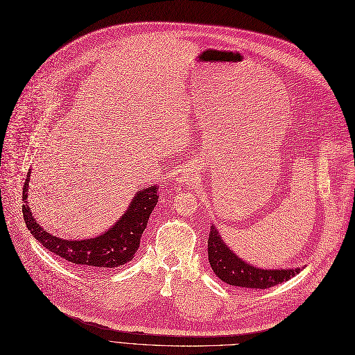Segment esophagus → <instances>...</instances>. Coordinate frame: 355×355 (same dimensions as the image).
<instances>
[{
    "instance_id": "obj_1",
    "label": "esophagus",
    "mask_w": 355,
    "mask_h": 355,
    "mask_svg": "<svg viewBox=\"0 0 355 355\" xmlns=\"http://www.w3.org/2000/svg\"><path fill=\"white\" fill-rule=\"evenodd\" d=\"M196 179H198V168H196L195 166L188 167L187 173L183 175V182H187V183H195Z\"/></svg>"
}]
</instances>
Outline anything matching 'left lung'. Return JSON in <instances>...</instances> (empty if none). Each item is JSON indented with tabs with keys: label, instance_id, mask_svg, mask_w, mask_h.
Here are the masks:
<instances>
[{
	"label": "left lung",
	"instance_id": "1",
	"mask_svg": "<svg viewBox=\"0 0 355 355\" xmlns=\"http://www.w3.org/2000/svg\"><path fill=\"white\" fill-rule=\"evenodd\" d=\"M208 259L216 277L230 286L245 289H268L302 272L300 267L261 268L244 261L227 245L215 224L211 225L208 239Z\"/></svg>",
	"mask_w": 355,
	"mask_h": 355
}]
</instances>
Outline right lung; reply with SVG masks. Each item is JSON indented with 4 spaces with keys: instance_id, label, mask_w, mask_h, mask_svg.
I'll return each instance as SVG.
<instances>
[{
    "instance_id": "add662e5",
    "label": "right lung",
    "mask_w": 355,
    "mask_h": 355,
    "mask_svg": "<svg viewBox=\"0 0 355 355\" xmlns=\"http://www.w3.org/2000/svg\"><path fill=\"white\" fill-rule=\"evenodd\" d=\"M30 175L31 168L23 188V216L28 231L43 247L67 261L98 270L120 267L134 259L140 247L141 234L147 227L148 216L159 200L156 184H150L148 188L140 189L134 195L127 211L105 232L94 239L64 240L47 232L33 216L27 200Z\"/></svg>"
}]
</instances>
